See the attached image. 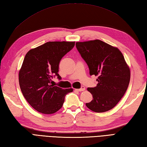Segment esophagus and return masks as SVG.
Returning <instances> with one entry per match:
<instances>
[{
	"label": "esophagus",
	"mask_w": 147,
	"mask_h": 147,
	"mask_svg": "<svg viewBox=\"0 0 147 147\" xmlns=\"http://www.w3.org/2000/svg\"><path fill=\"white\" fill-rule=\"evenodd\" d=\"M86 89V88H85V87H82L81 88H80V89H76V91H80V92H81V91H84Z\"/></svg>",
	"instance_id": "1"
}]
</instances>
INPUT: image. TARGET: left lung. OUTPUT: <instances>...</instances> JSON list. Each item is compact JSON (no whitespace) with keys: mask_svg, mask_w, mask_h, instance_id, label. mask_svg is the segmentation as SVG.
Segmentation results:
<instances>
[{"mask_svg":"<svg viewBox=\"0 0 147 147\" xmlns=\"http://www.w3.org/2000/svg\"><path fill=\"white\" fill-rule=\"evenodd\" d=\"M76 47L91 76L98 77L96 86L88 88L92 100L86 105L94 112L109 111L121 100L130 81V68L123 55L117 47L98 39L77 42Z\"/></svg>","mask_w":147,"mask_h":147,"instance_id":"obj_1","label":"left lung"}]
</instances>
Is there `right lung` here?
<instances>
[{
    "label": "right lung",
    "instance_id": "obj_1",
    "mask_svg": "<svg viewBox=\"0 0 147 147\" xmlns=\"http://www.w3.org/2000/svg\"><path fill=\"white\" fill-rule=\"evenodd\" d=\"M75 42L54 41L32 49L26 53L19 71L21 91L27 102L38 112L52 114L61 109L65 95L72 88L63 89L50 84L58 74L61 58L73 48Z\"/></svg>",
    "mask_w": 147,
    "mask_h": 147
}]
</instances>
